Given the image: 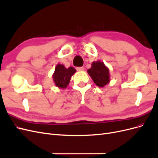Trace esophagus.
Instances as JSON below:
<instances>
[{
	"label": "esophagus",
	"instance_id": "34e87169",
	"mask_svg": "<svg viewBox=\"0 0 158 158\" xmlns=\"http://www.w3.org/2000/svg\"><path fill=\"white\" fill-rule=\"evenodd\" d=\"M84 70V68L81 66V67H76V70L77 71H83Z\"/></svg>",
	"mask_w": 158,
	"mask_h": 158
}]
</instances>
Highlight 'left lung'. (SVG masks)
Here are the masks:
<instances>
[{"mask_svg": "<svg viewBox=\"0 0 158 158\" xmlns=\"http://www.w3.org/2000/svg\"><path fill=\"white\" fill-rule=\"evenodd\" d=\"M88 73L99 87H103L110 81L109 70L103 62H93L92 67L88 70Z\"/></svg>", "mask_w": 158, "mask_h": 158, "instance_id": "8db88e82", "label": "left lung"}]
</instances>
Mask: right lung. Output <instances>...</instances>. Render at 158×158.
I'll list each match as a JSON object with an SVG mask.
<instances>
[{"label": "right lung", "instance_id": "1", "mask_svg": "<svg viewBox=\"0 0 158 158\" xmlns=\"http://www.w3.org/2000/svg\"><path fill=\"white\" fill-rule=\"evenodd\" d=\"M76 69L73 67L66 69L63 64H58L52 74L55 85L60 88H66L69 85L71 76L76 73Z\"/></svg>", "mask_w": 158, "mask_h": 158}]
</instances>
